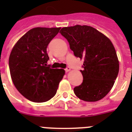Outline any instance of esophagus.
Instances as JSON below:
<instances>
[{"mask_svg":"<svg viewBox=\"0 0 132 132\" xmlns=\"http://www.w3.org/2000/svg\"><path fill=\"white\" fill-rule=\"evenodd\" d=\"M70 70H71V68H70L69 67H67V68L65 69V72H69V71H70Z\"/></svg>","mask_w":132,"mask_h":132,"instance_id":"1","label":"esophagus"}]
</instances>
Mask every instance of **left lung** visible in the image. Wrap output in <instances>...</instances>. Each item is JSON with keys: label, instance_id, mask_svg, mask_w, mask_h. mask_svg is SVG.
I'll use <instances>...</instances> for the list:
<instances>
[{"label": "left lung", "instance_id": "obj_1", "mask_svg": "<svg viewBox=\"0 0 132 132\" xmlns=\"http://www.w3.org/2000/svg\"><path fill=\"white\" fill-rule=\"evenodd\" d=\"M75 56L83 59L82 82L74 88L79 98L96 102L110 91L119 72V61L111 41L88 26L65 27L59 31Z\"/></svg>", "mask_w": 132, "mask_h": 132}]
</instances>
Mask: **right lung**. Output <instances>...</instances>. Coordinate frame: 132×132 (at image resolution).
<instances>
[{
    "label": "right lung",
    "instance_id": "add662e5",
    "mask_svg": "<svg viewBox=\"0 0 132 132\" xmlns=\"http://www.w3.org/2000/svg\"><path fill=\"white\" fill-rule=\"evenodd\" d=\"M61 28H34L16 42L9 57V69L16 89L26 98L44 102L53 98L65 75L47 65L48 44Z\"/></svg>",
    "mask_w": 132,
    "mask_h": 132
}]
</instances>
